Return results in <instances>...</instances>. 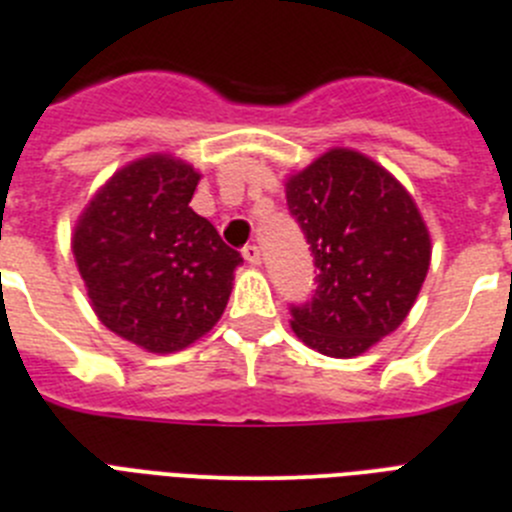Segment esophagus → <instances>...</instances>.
Segmentation results:
<instances>
[{
  "label": "esophagus",
  "mask_w": 512,
  "mask_h": 512,
  "mask_svg": "<svg viewBox=\"0 0 512 512\" xmlns=\"http://www.w3.org/2000/svg\"><path fill=\"white\" fill-rule=\"evenodd\" d=\"M242 257H245V260L250 262V265H260V262H262L260 247H257V245H247L245 250H242Z\"/></svg>",
  "instance_id": "34e87169"
}]
</instances>
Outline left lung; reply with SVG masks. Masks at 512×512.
Segmentation results:
<instances>
[{
    "label": "left lung",
    "instance_id": "left-lung-1",
    "mask_svg": "<svg viewBox=\"0 0 512 512\" xmlns=\"http://www.w3.org/2000/svg\"><path fill=\"white\" fill-rule=\"evenodd\" d=\"M285 199L319 267L311 301L290 306V326L326 357H357L416 303L431 262L421 211L388 170L347 147L290 176Z\"/></svg>",
    "mask_w": 512,
    "mask_h": 512
}]
</instances>
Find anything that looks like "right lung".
Listing matches in <instances>:
<instances>
[{
	"mask_svg": "<svg viewBox=\"0 0 512 512\" xmlns=\"http://www.w3.org/2000/svg\"><path fill=\"white\" fill-rule=\"evenodd\" d=\"M199 173L147 155L99 188L73 229L96 316L155 354L181 352L222 319L242 255L191 209Z\"/></svg>",
	"mask_w": 512,
	"mask_h": 512,
	"instance_id": "add662e5",
	"label": "right lung"
}]
</instances>
